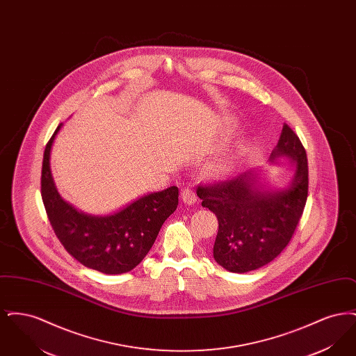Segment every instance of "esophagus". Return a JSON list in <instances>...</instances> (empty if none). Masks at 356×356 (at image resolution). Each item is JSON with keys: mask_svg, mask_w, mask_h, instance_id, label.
Segmentation results:
<instances>
[{"mask_svg": "<svg viewBox=\"0 0 356 356\" xmlns=\"http://www.w3.org/2000/svg\"><path fill=\"white\" fill-rule=\"evenodd\" d=\"M181 200H183V203L188 204V205H192V204L196 203V200H197V197H196V195H195V192L192 191V189H183L181 191Z\"/></svg>", "mask_w": 356, "mask_h": 356, "instance_id": "1", "label": "esophagus"}]
</instances>
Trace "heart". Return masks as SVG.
Returning <instances> with one entry per match:
<instances>
[{"label":"heart","mask_w":356,"mask_h":356,"mask_svg":"<svg viewBox=\"0 0 356 356\" xmlns=\"http://www.w3.org/2000/svg\"><path fill=\"white\" fill-rule=\"evenodd\" d=\"M241 148L243 147H238L236 152L234 154H229V156H225V157H220V159H216L213 160L209 167L207 168V173L211 179L213 180H224V179H228L234 170L236 168L237 159L241 153Z\"/></svg>","instance_id":"obj_1"}]
</instances>
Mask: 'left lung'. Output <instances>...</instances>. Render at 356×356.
<instances>
[{
	"instance_id": "left-lung-1",
	"label": "left lung",
	"mask_w": 356,
	"mask_h": 356,
	"mask_svg": "<svg viewBox=\"0 0 356 356\" xmlns=\"http://www.w3.org/2000/svg\"><path fill=\"white\" fill-rule=\"evenodd\" d=\"M288 159L293 170L286 186H272L263 170H250L215 186H199L202 205L219 220L213 257L227 271H254L282 254L302 218L308 195V163L299 137L283 125L270 165Z\"/></svg>"
}]
</instances>
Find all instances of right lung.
<instances>
[{
    "label": "right lung",
    "mask_w": 356,
    "mask_h": 356,
    "mask_svg": "<svg viewBox=\"0 0 356 356\" xmlns=\"http://www.w3.org/2000/svg\"><path fill=\"white\" fill-rule=\"evenodd\" d=\"M63 125L47 144L41 172V196L51 227L68 254L85 267L106 275L129 272L149 252L161 225L176 211L179 188L148 192L106 215L79 211L60 196L51 176V147Z\"/></svg>",
    "instance_id": "right-lung-1"
}]
</instances>
